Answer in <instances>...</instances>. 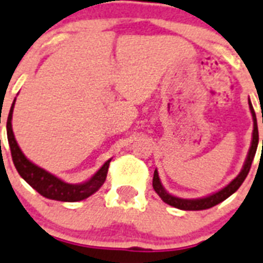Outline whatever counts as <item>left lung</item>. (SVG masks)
Returning <instances> with one entry per match:
<instances>
[{
  "label": "left lung",
  "mask_w": 263,
  "mask_h": 263,
  "mask_svg": "<svg viewBox=\"0 0 263 263\" xmlns=\"http://www.w3.org/2000/svg\"><path fill=\"white\" fill-rule=\"evenodd\" d=\"M249 107H250L251 116H253V125H254V129H253V139H251V145H250V149H249L248 152V158H246V160H245L243 167H242V170H240V173L238 174L237 178L231 180L226 187H223V189L217 191V193L211 194V195L203 196V198H198V199H182V198L171 195V194H168L167 191H165L162 182H160L158 171L155 170V173H154V179H152V187H154V190H155V193L162 198L163 202L170 204V206L176 207V209H180V210H190V211L206 210V209L217 206L218 203L223 202L224 199H227L229 196L233 195V194L239 189L240 184H242L243 180L246 179L249 171H250L251 163H253V159H254L255 152H257L258 140H259V136H258L257 116H255L254 108H253V105H251L250 99H249ZM262 149H263V140H262Z\"/></svg>",
  "instance_id": "1"
}]
</instances>
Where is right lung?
Listing matches in <instances>:
<instances>
[{"label":"right lung","mask_w":263,"mask_h":263,"mask_svg":"<svg viewBox=\"0 0 263 263\" xmlns=\"http://www.w3.org/2000/svg\"><path fill=\"white\" fill-rule=\"evenodd\" d=\"M14 103L15 99L13 101L10 111H9L8 120H6V134H8V142L9 147H10V152H12L13 163H14L20 176L29 186L36 190L37 193L48 198V199L60 200V202H79V200L85 199V198L96 193L104 184L111 159L101 165L98 173L95 174L87 182L79 183V184H70V183L64 182L60 178H57L53 174L48 173L44 168L30 162L29 159L23 154L21 148L15 142L12 128Z\"/></svg>","instance_id":"1"}]
</instances>
